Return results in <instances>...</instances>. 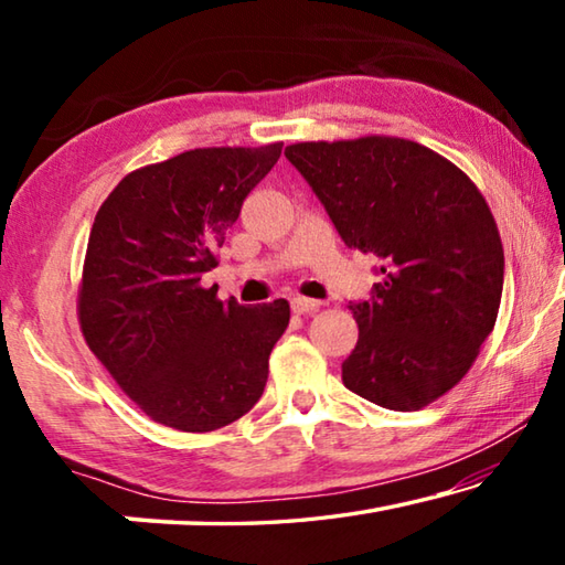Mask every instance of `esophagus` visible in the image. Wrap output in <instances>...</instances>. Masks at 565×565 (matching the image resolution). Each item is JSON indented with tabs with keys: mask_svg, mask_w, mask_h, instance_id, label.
I'll return each instance as SVG.
<instances>
[{
	"mask_svg": "<svg viewBox=\"0 0 565 565\" xmlns=\"http://www.w3.org/2000/svg\"><path fill=\"white\" fill-rule=\"evenodd\" d=\"M291 309L296 313H311V311H319L321 309V301L317 299H306V296H294L291 299Z\"/></svg>",
	"mask_w": 565,
	"mask_h": 565,
	"instance_id": "34e87169",
	"label": "esophagus"
}]
</instances>
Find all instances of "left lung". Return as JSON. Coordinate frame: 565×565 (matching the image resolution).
<instances>
[{
  "label": "left lung",
  "instance_id": "obj_1",
  "mask_svg": "<svg viewBox=\"0 0 565 565\" xmlns=\"http://www.w3.org/2000/svg\"><path fill=\"white\" fill-rule=\"evenodd\" d=\"M343 244L374 254L381 281L351 306L359 341L343 386L418 411L466 376L493 331L503 246L481 191L451 161L398 137L286 147Z\"/></svg>",
  "mask_w": 565,
  "mask_h": 565
}]
</instances>
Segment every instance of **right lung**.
I'll return each mask as SVG.
<instances>
[{"label":"right lung","mask_w":565,"mask_h":565,"mask_svg":"<svg viewBox=\"0 0 565 565\" xmlns=\"http://www.w3.org/2000/svg\"><path fill=\"white\" fill-rule=\"evenodd\" d=\"M281 147L191 149L141 167L94 218L76 303L84 341L157 424L216 431L264 394L289 301H218L202 276Z\"/></svg>","instance_id":"right-lung-1"}]
</instances>
